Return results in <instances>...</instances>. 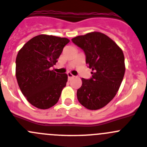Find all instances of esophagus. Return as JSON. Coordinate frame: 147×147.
Returning <instances> with one entry per match:
<instances>
[{
  "label": "esophagus",
  "mask_w": 147,
  "mask_h": 147,
  "mask_svg": "<svg viewBox=\"0 0 147 147\" xmlns=\"http://www.w3.org/2000/svg\"><path fill=\"white\" fill-rule=\"evenodd\" d=\"M67 75H68V79H72L73 77H74V75L72 74H71V73H68V74H67Z\"/></svg>",
  "instance_id": "1"
}]
</instances>
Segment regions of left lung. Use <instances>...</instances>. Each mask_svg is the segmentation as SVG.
I'll list each match as a JSON object with an SVG mask.
<instances>
[{
	"label": "left lung",
	"instance_id": "obj_1",
	"mask_svg": "<svg viewBox=\"0 0 147 147\" xmlns=\"http://www.w3.org/2000/svg\"><path fill=\"white\" fill-rule=\"evenodd\" d=\"M72 42L84 51L86 63L92 69L90 79L82 78L77 99L84 107L99 110L115 95L125 74L123 50L111 38L100 32H92L73 38Z\"/></svg>",
	"mask_w": 147,
	"mask_h": 147
}]
</instances>
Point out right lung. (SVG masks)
Masks as SVG:
<instances>
[{"label": "right lung", "mask_w": 147, "mask_h": 147, "mask_svg": "<svg viewBox=\"0 0 147 147\" xmlns=\"http://www.w3.org/2000/svg\"><path fill=\"white\" fill-rule=\"evenodd\" d=\"M69 42L65 37L40 34L29 40L18 53V84L26 100L37 108H50L59 100L68 75L55 73L50 68L55 65Z\"/></svg>", "instance_id": "obj_1"}]
</instances>
